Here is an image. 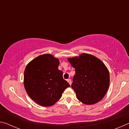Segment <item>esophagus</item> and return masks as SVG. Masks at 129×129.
<instances>
[{
    "label": "esophagus",
    "mask_w": 129,
    "mask_h": 129,
    "mask_svg": "<svg viewBox=\"0 0 129 129\" xmlns=\"http://www.w3.org/2000/svg\"><path fill=\"white\" fill-rule=\"evenodd\" d=\"M67 81L68 82V83H69V84L70 85H71V84H72V81H71V79H68V80H67Z\"/></svg>",
    "instance_id": "1"
}]
</instances>
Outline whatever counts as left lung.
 Instances as JSON below:
<instances>
[{
  "mask_svg": "<svg viewBox=\"0 0 129 129\" xmlns=\"http://www.w3.org/2000/svg\"><path fill=\"white\" fill-rule=\"evenodd\" d=\"M68 61L75 69L71 86L77 99L86 105L101 101L108 91L110 83L109 71L104 63L88 53L69 58Z\"/></svg>",
  "mask_w": 129,
  "mask_h": 129,
  "instance_id": "left-lung-1",
  "label": "left lung"
}]
</instances>
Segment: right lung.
I'll list each match as a JSON object with an SVG mask.
<instances>
[{
  "label": "right lung",
  "mask_w": 129,
  "mask_h": 129,
  "mask_svg": "<svg viewBox=\"0 0 129 129\" xmlns=\"http://www.w3.org/2000/svg\"><path fill=\"white\" fill-rule=\"evenodd\" d=\"M59 60L50 54L37 57L29 62L24 74V84L30 99L43 106H50L59 100L70 85L58 69Z\"/></svg>",
  "instance_id": "1"
}]
</instances>
